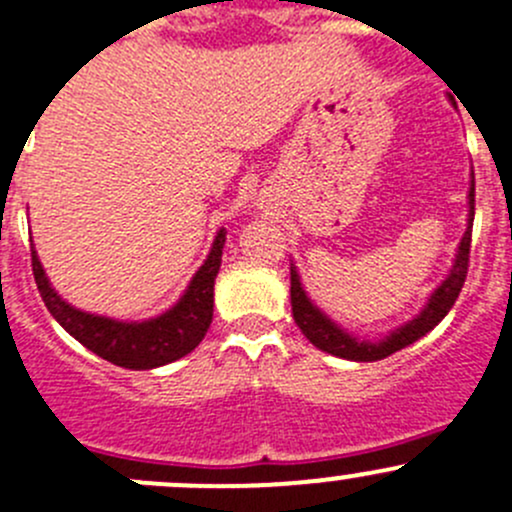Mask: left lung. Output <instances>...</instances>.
Masks as SVG:
<instances>
[{"instance_id":"obj_1","label":"left lung","mask_w":512,"mask_h":512,"mask_svg":"<svg viewBox=\"0 0 512 512\" xmlns=\"http://www.w3.org/2000/svg\"><path fill=\"white\" fill-rule=\"evenodd\" d=\"M468 230H465L463 240L458 245V255H455L453 267H450L448 277L440 282L438 290L430 295V300L425 302V307L420 310V315H415L413 320L400 325L398 330H393L390 335H385L382 340H360V337L350 335L347 330H342L337 322H332L315 302L307 297L305 287H302L300 275H297V267H290V302H292V317H295L297 327L302 330V335L312 342L320 350L330 352L335 357H345V360L355 362H375L382 357L393 355V352L403 350V347L413 345L415 340H420L423 335H428L440 320L450 312V307L458 300L460 290L465 285V275H468V260H470V235H473V217H475V177L470 180V192H468Z\"/></svg>"}]
</instances>
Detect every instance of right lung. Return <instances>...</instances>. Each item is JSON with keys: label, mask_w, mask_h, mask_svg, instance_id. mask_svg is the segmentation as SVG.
<instances>
[{"label": "right lung", "mask_w": 512, "mask_h": 512, "mask_svg": "<svg viewBox=\"0 0 512 512\" xmlns=\"http://www.w3.org/2000/svg\"><path fill=\"white\" fill-rule=\"evenodd\" d=\"M225 235V230L217 232L205 265L195 272L177 305L142 322H122L104 315H92V312L77 310L64 302L49 285L37 250H32V272L47 310L74 340H79L87 350L112 365L127 367V370H152V367L185 357L187 352L200 345L202 337L210 330L212 305H215V277L220 272Z\"/></svg>", "instance_id": "1"}]
</instances>
